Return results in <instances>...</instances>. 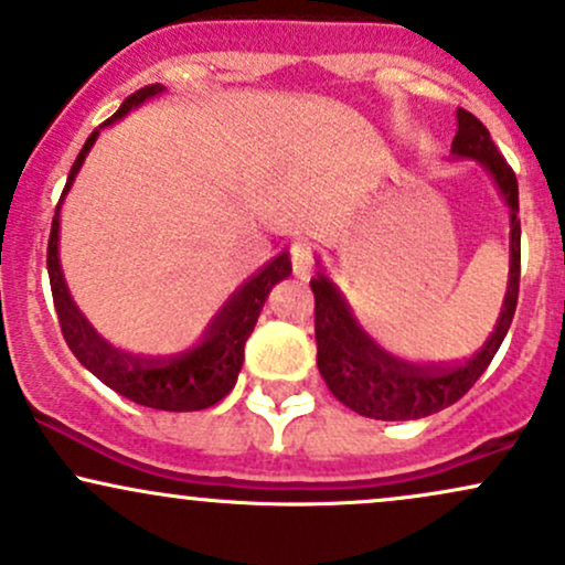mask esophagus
<instances>
[{
  "label": "esophagus",
  "mask_w": 565,
  "mask_h": 565,
  "mask_svg": "<svg viewBox=\"0 0 565 565\" xmlns=\"http://www.w3.org/2000/svg\"><path fill=\"white\" fill-rule=\"evenodd\" d=\"M289 260H291V274L297 278H305L310 274V265H313V252L308 244H291L289 246Z\"/></svg>",
  "instance_id": "1"
}]
</instances>
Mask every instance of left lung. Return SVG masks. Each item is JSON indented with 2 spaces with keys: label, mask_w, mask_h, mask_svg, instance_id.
<instances>
[{
  "label": "left lung",
  "mask_w": 565,
  "mask_h": 565,
  "mask_svg": "<svg viewBox=\"0 0 565 565\" xmlns=\"http://www.w3.org/2000/svg\"><path fill=\"white\" fill-rule=\"evenodd\" d=\"M451 157L476 161L497 185L510 212V274L502 310L494 332L472 359L459 366H414L382 350L355 321L340 287L321 270L310 278L316 297V364L337 401L361 417L423 419L457 404L476 385L508 334L518 305L521 284V220H518V180L508 161L497 151L489 129L465 108H457V135Z\"/></svg>",
  "instance_id": "8db88e82"
}]
</instances>
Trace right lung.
Here are the masks:
<instances>
[{
    "instance_id": "obj_1",
    "label": "right lung",
    "mask_w": 565,
    "mask_h": 565,
    "mask_svg": "<svg viewBox=\"0 0 565 565\" xmlns=\"http://www.w3.org/2000/svg\"><path fill=\"white\" fill-rule=\"evenodd\" d=\"M164 93L161 84L142 87L129 95L121 108L103 127H111L114 121L125 119L132 108L142 106L146 100ZM100 129L89 135L84 148L76 157L71 174L63 188V196L57 201L53 217V231H50L47 244V274L50 287H53V300L61 321V332L66 337L71 353L79 359V364L93 372L103 385H108L125 398L148 408H161V412H199V408L215 406L236 385L238 372L244 364V345L255 329L257 316H260L270 289L291 274L289 252H281L274 260L265 263L257 274L228 297V302L217 310L215 319L206 323L204 334L193 348L183 353L167 355V359H146V355H132L127 350L114 348L111 342L103 340L95 327L84 319L79 305L71 297L66 278H63L61 257H57V242H61V206L66 193L74 185L89 148L95 146Z\"/></svg>"
}]
</instances>
